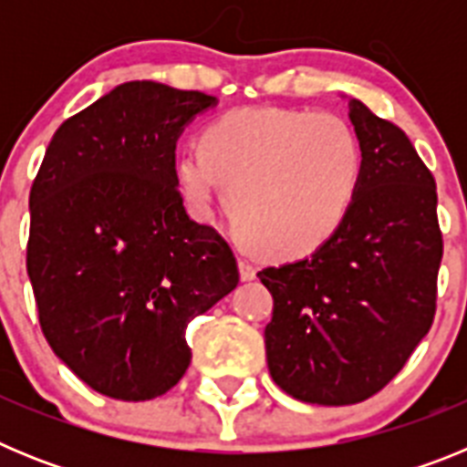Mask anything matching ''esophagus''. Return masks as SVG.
I'll return each instance as SVG.
<instances>
[{"mask_svg": "<svg viewBox=\"0 0 467 467\" xmlns=\"http://www.w3.org/2000/svg\"><path fill=\"white\" fill-rule=\"evenodd\" d=\"M238 271H241V280H253L254 275H257L254 264L247 262V259H241V262H238Z\"/></svg>", "mask_w": 467, "mask_h": 467, "instance_id": "esophagus-1", "label": "esophagus"}]
</instances>
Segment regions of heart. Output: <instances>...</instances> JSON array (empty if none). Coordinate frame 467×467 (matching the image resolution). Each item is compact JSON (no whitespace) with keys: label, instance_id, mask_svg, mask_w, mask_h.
<instances>
[{"label":"heart","instance_id":"heart-1","mask_svg":"<svg viewBox=\"0 0 467 467\" xmlns=\"http://www.w3.org/2000/svg\"><path fill=\"white\" fill-rule=\"evenodd\" d=\"M198 150L175 161L184 203L208 214L224 189L238 241L264 257L295 259L325 245L360 187V142L327 111H231L205 126Z\"/></svg>","mask_w":467,"mask_h":467}]
</instances>
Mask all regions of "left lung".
<instances>
[{"instance_id":"left-lung-1","label":"left lung","mask_w":467,"mask_h":467,"mask_svg":"<svg viewBox=\"0 0 467 467\" xmlns=\"http://www.w3.org/2000/svg\"><path fill=\"white\" fill-rule=\"evenodd\" d=\"M362 175L344 224L311 257L269 266L271 379L311 404L372 398L435 317L442 231L435 177L402 128L348 100Z\"/></svg>"}]
</instances>
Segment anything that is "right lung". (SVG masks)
I'll return each instance as SVG.
<instances>
[{
	"instance_id": "1",
	"label": "right lung",
	"mask_w": 467,
	"mask_h": 467,
	"mask_svg": "<svg viewBox=\"0 0 467 467\" xmlns=\"http://www.w3.org/2000/svg\"><path fill=\"white\" fill-rule=\"evenodd\" d=\"M217 98L128 81L63 121L30 192L27 275L41 332L86 386L126 402L187 372V325L238 285L213 226L189 220L175 142Z\"/></svg>"
}]
</instances>
